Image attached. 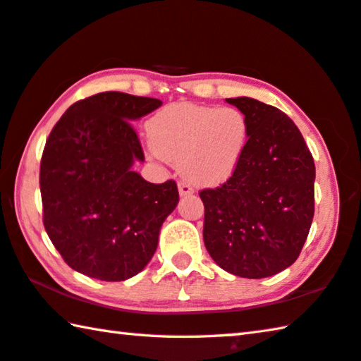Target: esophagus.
<instances>
[{"instance_id":"esophagus-1","label":"esophagus","mask_w":361,"mask_h":361,"mask_svg":"<svg viewBox=\"0 0 361 361\" xmlns=\"http://www.w3.org/2000/svg\"><path fill=\"white\" fill-rule=\"evenodd\" d=\"M178 192L181 197H188V195H192L194 194V189L188 185L185 181H180L178 183Z\"/></svg>"}]
</instances>
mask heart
I'll list each match as a JSON object with an SVG mask.
<instances>
[{"label":"heart","instance_id":"b5f03b06","mask_svg":"<svg viewBox=\"0 0 361 361\" xmlns=\"http://www.w3.org/2000/svg\"><path fill=\"white\" fill-rule=\"evenodd\" d=\"M156 154L180 166L197 186H215L231 178L245 154L250 124L237 108L173 103L148 122Z\"/></svg>","mask_w":361,"mask_h":361}]
</instances>
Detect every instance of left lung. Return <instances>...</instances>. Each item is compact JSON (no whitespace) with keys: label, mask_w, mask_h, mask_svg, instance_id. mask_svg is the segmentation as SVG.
Returning <instances> with one entry per match:
<instances>
[{"label":"left lung","mask_w":361,"mask_h":361,"mask_svg":"<svg viewBox=\"0 0 361 361\" xmlns=\"http://www.w3.org/2000/svg\"><path fill=\"white\" fill-rule=\"evenodd\" d=\"M247 116L250 138L239 167L223 186L200 191L204 243L213 261L243 279L290 267L314 218L315 166L288 116L250 97L226 99Z\"/></svg>","instance_id":"1"}]
</instances>
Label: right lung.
Wrapping results in <instances>:
<instances>
[{
    "mask_svg": "<svg viewBox=\"0 0 361 361\" xmlns=\"http://www.w3.org/2000/svg\"><path fill=\"white\" fill-rule=\"evenodd\" d=\"M161 100L102 92L79 100L49 135L39 169L42 221L66 264L121 282L151 261L162 223L178 205L176 183H148L133 170L143 149L130 122Z\"/></svg>",
    "mask_w": 361,
    "mask_h": 361,
    "instance_id": "1",
    "label": "right lung"
}]
</instances>
